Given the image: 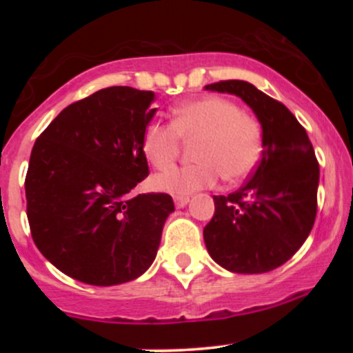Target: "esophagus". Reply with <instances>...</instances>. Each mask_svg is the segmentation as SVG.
Segmentation results:
<instances>
[{"label": "esophagus", "mask_w": 353, "mask_h": 353, "mask_svg": "<svg viewBox=\"0 0 353 353\" xmlns=\"http://www.w3.org/2000/svg\"><path fill=\"white\" fill-rule=\"evenodd\" d=\"M189 202V196H174V204L177 205V208H184V205H188Z\"/></svg>", "instance_id": "obj_1"}]
</instances>
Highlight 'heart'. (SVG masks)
Listing matches in <instances>:
<instances>
[{
	"mask_svg": "<svg viewBox=\"0 0 353 353\" xmlns=\"http://www.w3.org/2000/svg\"><path fill=\"white\" fill-rule=\"evenodd\" d=\"M182 141H197V163L157 174L154 188L185 196L216 184L219 177L236 182L254 171L262 154V125L232 99L209 96L182 103L171 124L152 121L144 128L143 152L154 168H169L179 156Z\"/></svg>",
	"mask_w": 353,
	"mask_h": 353,
	"instance_id": "b5f03b06",
	"label": "heart"
}]
</instances>
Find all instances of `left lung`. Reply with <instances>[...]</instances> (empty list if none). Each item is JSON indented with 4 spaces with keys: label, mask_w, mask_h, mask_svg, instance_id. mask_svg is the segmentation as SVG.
Masks as SVG:
<instances>
[{
    "label": "left lung",
    "mask_w": 353,
    "mask_h": 353,
    "mask_svg": "<svg viewBox=\"0 0 353 353\" xmlns=\"http://www.w3.org/2000/svg\"><path fill=\"white\" fill-rule=\"evenodd\" d=\"M205 89L236 94L262 125V157L241 189L214 196L204 228L210 257L230 272L264 274L285 264L309 237L317 216L319 163L303 125L282 103L247 81Z\"/></svg>",
    "instance_id": "1"
}]
</instances>
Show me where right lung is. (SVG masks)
Instances as JSON below:
<instances>
[{"label":"right lung","instance_id":"add662e5","mask_svg":"<svg viewBox=\"0 0 353 353\" xmlns=\"http://www.w3.org/2000/svg\"><path fill=\"white\" fill-rule=\"evenodd\" d=\"M154 101L152 91L101 89L64 108L33 145L24 181L31 236L76 281L117 285L156 259L172 197H131L149 176L143 132Z\"/></svg>","mask_w":353,"mask_h":353}]
</instances>
